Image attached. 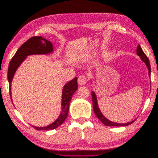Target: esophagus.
Returning <instances> with one entry per match:
<instances>
[{"label": "esophagus", "instance_id": "esophagus-1", "mask_svg": "<svg viewBox=\"0 0 158 158\" xmlns=\"http://www.w3.org/2000/svg\"><path fill=\"white\" fill-rule=\"evenodd\" d=\"M87 82L86 77L84 75H80L78 78V83L80 85H84Z\"/></svg>", "mask_w": 158, "mask_h": 158}]
</instances>
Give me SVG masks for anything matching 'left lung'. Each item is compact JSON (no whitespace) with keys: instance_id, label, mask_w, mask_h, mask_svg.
I'll use <instances>...</instances> for the list:
<instances>
[{"instance_id":"obj_1","label":"left lung","mask_w":158,"mask_h":158,"mask_svg":"<svg viewBox=\"0 0 158 158\" xmlns=\"http://www.w3.org/2000/svg\"><path fill=\"white\" fill-rule=\"evenodd\" d=\"M137 54L141 58L142 60L146 64V65L147 66V68L148 69V73H149V76L150 77L151 75V67H150V61H149V59L147 57V56L145 53L143 52V51L142 50L141 46L139 45L138 46L137 48ZM92 102H93V109L94 111V113L96 114V116H97V118L99 119V120L104 123V125L107 126H128L131 123H133L135 121V120L127 122L126 123H116L110 121L109 120H108L107 118L104 116V115L102 114V113L101 112L100 110L99 109L98 105V101H97V98H96V95L94 92H92Z\"/></svg>"}]
</instances>
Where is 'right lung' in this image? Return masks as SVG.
<instances>
[{"mask_svg": "<svg viewBox=\"0 0 158 158\" xmlns=\"http://www.w3.org/2000/svg\"><path fill=\"white\" fill-rule=\"evenodd\" d=\"M53 45L52 42L46 40L42 36L32 37L20 46L16 51L15 56L12 57L9 63L8 69V80L9 82V90L11 99V83L14 75L19 66L27 58V56L35 54H47L53 52ZM77 78H74L68 82L64 86L62 98V111L59 117L51 124L45 127L33 126L37 130H54L60 126L64 122L69 112V105L74 93L77 90Z\"/></svg>", "mask_w": 158, "mask_h": 158, "instance_id": "add662e5", "label": "right lung"}]
</instances>
